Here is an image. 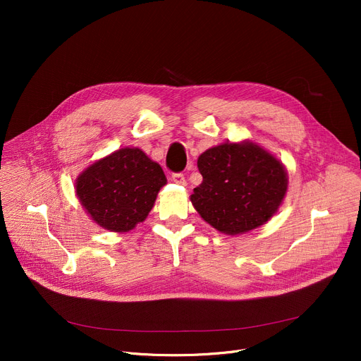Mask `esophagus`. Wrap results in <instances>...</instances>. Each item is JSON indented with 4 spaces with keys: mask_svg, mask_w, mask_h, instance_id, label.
<instances>
[{
    "mask_svg": "<svg viewBox=\"0 0 361 361\" xmlns=\"http://www.w3.org/2000/svg\"><path fill=\"white\" fill-rule=\"evenodd\" d=\"M171 180H173V181L177 183V184H181V185H185V184H187V183H185V178H184V176H183L181 173L173 174V177H171Z\"/></svg>",
    "mask_w": 361,
    "mask_h": 361,
    "instance_id": "34e87169",
    "label": "esophagus"
}]
</instances>
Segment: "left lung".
<instances>
[{"label": "left lung", "mask_w": 361, "mask_h": 361, "mask_svg": "<svg viewBox=\"0 0 361 361\" xmlns=\"http://www.w3.org/2000/svg\"><path fill=\"white\" fill-rule=\"evenodd\" d=\"M203 181L190 196L197 214L226 235H240L267 224L288 190L283 164L252 140L226 142L197 159Z\"/></svg>", "instance_id": "left-lung-1"}]
</instances>
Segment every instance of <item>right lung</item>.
<instances>
[{
  "instance_id": "add662e5",
  "label": "right lung",
  "mask_w": 361,
  "mask_h": 361,
  "mask_svg": "<svg viewBox=\"0 0 361 361\" xmlns=\"http://www.w3.org/2000/svg\"><path fill=\"white\" fill-rule=\"evenodd\" d=\"M166 177L139 147H121L83 169L74 188L89 218L111 233H128L154 207Z\"/></svg>"
}]
</instances>
